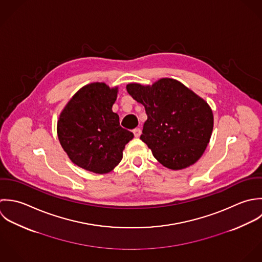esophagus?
Returning a JSON list of instances; mask_svg holds the SVG:
<instances>
[{"label":"esophagus","mask_w":262,"mask_h":262,"mask_svg":"<svg viewBox=\"0 0 262 262\" xmlns=\"http://www.w3.org/2000/svg\"><path fill=\"white\" fill-rule=\"evenodd\" d=\"M133 133H134V136H135L136 138H139V137L141 136V134H142V130H141V128L137 127V128H135V129L133 130Z\"/></svg>","instance_id":"esophagus-1"}]
</instances>
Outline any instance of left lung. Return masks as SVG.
I'll return each mask as SVG.
<instances>
[{
	"label": "left lung",
	"instance_id": "left-lung-1",
	"mask_svg": "<svg viewBox=\"0 0 262 262\" xmlns=\"http://www.w3.org/2000/svg\"><path fill=\"white\" fill-rule=\"evenodd\" d=\"M126 90L145 106L148 119L141 140L163 166L180 170L202 157L213 127L212 111L203 98L169 78L152 86L130 83Z\"/></svg>",
	"mask_w": 262,
	"mask_h": 262
}]
</instances>
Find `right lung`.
Returning a JSON list of instances; mask_svg holds the SVG:
<instances>
[{
    "instance_id": "obj_1",
    "label": "right lung",
    "mask_w": 262,
    "mask_h": 262,
    "mask_svg": "<svg viewBox=\"0 0 262 262\" xmlns=\"http://www.w3.org/2000/svg\"><path fill=\"white\" fill-rule=\"evenodd\" d=\"M118 88L105 83L82 87L64 106L57 120L59 143L77 166L97 174L110 172L122 159L134 134L119 125L112 105Z\"/></svg>"
}]
</instances>
